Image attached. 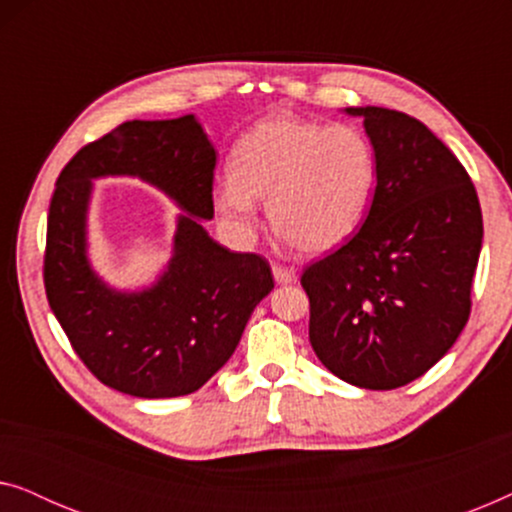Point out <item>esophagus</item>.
Masks as SVG:
<instances>
[{
	"mask_svg": "<svg viewBox=\"0 0 512 512\" xmlns=\"http://www.w3.org/2000/svg\"><path fill=\"white\" fill-rule=\"evenodd\" d=\"M272 277H275L277 284H293L298 279L296 270L282 268V265H272Z\"/></svg>",
	"mask_w": 512,
	"mask_h": 512,
	"instance_id": "34e87169",
	"label": "esophagus"
}]
</instances>
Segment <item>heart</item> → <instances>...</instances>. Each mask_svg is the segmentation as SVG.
I'll use <instances>...</instances> for the list:
<instances>
[{"instance_id":"obj_1","label":"heart","mask_w":512,"mask_h":512,"mask_svg":"<svg viewBox=\"0 0 512 512\" xmlns=\"http://www.w3.org/2000/svg\"><path fill=\"white\" fill-rule=\"evenodd\" d=\"M230 179L214 207L237 235L256 228V200H268L277 237L300 254L338 249L359 228L375 191V151L352 125H319L298 116L256 123L233 146Z\"/></svg>"}]
</instances>
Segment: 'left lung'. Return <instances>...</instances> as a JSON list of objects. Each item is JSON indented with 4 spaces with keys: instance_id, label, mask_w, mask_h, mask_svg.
<instances>
[{
    "instance_id": "left-lung-1",
    "label": "left lung",
    "mask_w": 512,
    "mask_h": 512,
    "mask_svg": "<svg viewBox=\"0 0 512 512\" xmlns=\"http://www.w3.org/2000/svg\"><path fill=\"white\" fill-rule=\"evenodd\" d=\"M363 118L377 186L363 226L303 272L310 342L354 387L398 389L436 366L464 331L482 249L478 193L454 153L417 118Z\"/></svg>"
}]
</instances>
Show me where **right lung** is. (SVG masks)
Segmentation results:
<instances>
[{
    "instance_id": "right-lung-1",
    "label": "right lung",
    "mask_w": 512,
    "mask_h": 512,
    "mask_svg": "<svg viewBox=\"0 0 512 512\" xmlns=\"http://www.w3.org/2000/svg\"><path fill=\"white\" fill-rule=\"evenodd\" d=\"M216 149L193 114L128 121L83 146L55 181L48 209V305L97 380L137 398L198 391L226 366L256 305L275 289L270 265L212 240ZM132 176L167 194L171 261L151 285L116 290L89 261L93 180Z\"/></svg>"
}]
</instances>
